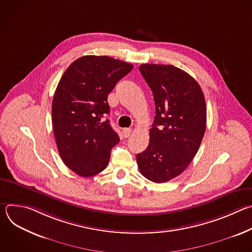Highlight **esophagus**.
<instances>
[{
  "label": "esophagus",
  "mask_w": 252,
  "mask_h": 252,
  "mask_svg": "<svg viewBox=\"0 0 252 252\" xmlns=\"http://www.w3.org/2000/svg\"><path fill=\"white\" fill-rule=\"evenodd\" d=\"M131 133V128H124L123 129V135H124V137H128L129 136V134Z\"/></svg>",
  "instance_id": "esophagus-1"
}]
</instances>
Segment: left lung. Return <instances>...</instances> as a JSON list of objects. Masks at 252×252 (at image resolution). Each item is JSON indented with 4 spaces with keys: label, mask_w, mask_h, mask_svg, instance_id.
<instances>
[{
    "label": "left lung",
    "mask_w": 252,
    "mask_h": 252,
    "mask_svg": "<svg viewBox=\"0 0 252 252\" xmlns=\"http://www.w3.org/2000/svg\"><path fill=\"white\" fill-rule=\"evenodd\" d=\"M139 71L153 91L156 117L150 143L136 156L140 173L166 183L181 174L195 157L206 127V106L198 83L171 64L143 63Z\"/></svg>",
    "instance_id": "left-lung-1"
}]
</instances>
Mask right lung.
I'll return each mask as SVG.
<instances>
[{"label":"right lung","instance_id":"obj_1","mask_svg":"<svg viewBox=\"0 0 252 252\" xmlns=\"http://www.w3.org/2000/svg\"><path fill=\"white\" fill-rule=\"evenodd\" d=\"M133 65L107 56H84L65 69L52 103V123L59 154L80 176L102 171L120 141L110 121L109 94Z\"/></svg>","mask_w":252,"mask_h":252}]
</instances>
